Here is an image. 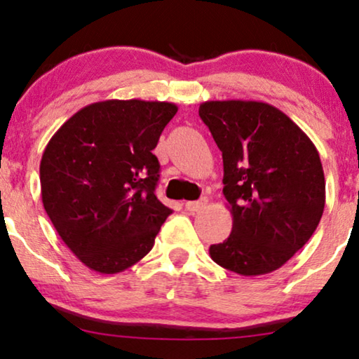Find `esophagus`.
<instances>
[{
	"instance_id": "esophagus-1",
	"label": "esophagus",
	"mask_w": 359,
	"mask_h": 359,
	"mask_svg": "<svg viewBox=\"0 0 359 359\" xmlns=\"http://www.w3.org/2000/svg\"><path fill=\"white\" fill-rule=\"evenodd\" d=\"M205 205V199H201V201H189V203L184 204L186 210H189V212H198Z\"/></svg>"
}]
</instances>
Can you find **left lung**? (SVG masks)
<instances>
[{
  "label": "left lung",
  "mask_w": 359,
  "mask_h": 359,
  "mask_svg": "<svg viewBox=\"0 0 359 359\" xmlns=\"http://www.w3.org/2000/svg\"><path fill=\"white\" fill-rule=\"evenodd\" d=\"M199 116L222 151L232 214V232L210 245V258L242 276L276 271L309 242L325 208L316 145L268 102L205 101Z\"/></svg>",
  "instance_id": "8db88e82"
}]
</instances>
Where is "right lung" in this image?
Returning <instances> with one entry per match:
<instances>
[{
    "label": "right lung",
    "instance_id": "obj_1",
    "mask_svg": "<svg viewBox=\"0 0 359 359\" xmlns=\"http://www.w3.org/2000/svg\"><path fill=\"white\" fill-rule=\"evenodd\" d=\"M178 106L107 100L75 112L41 160L42 204L57 233L93 271L116 274L140 262L171 209L155 196L151 154Z\"/></svg>",
    "mask_w": 359,
    "mask_h": 359
}]
</instances>
